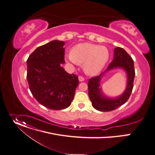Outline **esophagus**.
I'll return each mask as SVG.
<instances>
[{
    "mask_svg": "<svg viewBox=\"0 0 155 155\" xmlns=\"http://www.w3.org/2000/svg\"><path fill=\"white\" fill-rule=\"evenodd\" d=\"M84 80H85V79H84V78L83 77H81V76H79L78 77V80H79V81H84Z\"/></svg>",
    "mask_w": 155,
    "mask_h": 155,
    "instance_id": "34e87169",
    "label": "esophagus"
}]
</instances>
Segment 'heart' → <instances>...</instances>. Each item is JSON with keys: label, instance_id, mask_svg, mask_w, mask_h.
Masks as SVG:
<instances>
[{"label": "heart", "instance_id": "heart-1", "mask_svg": "<svg viewBox=\"0 0 155 155\" xmlns=\"http://www.w3.org/2000/svg\"><path fill=\"white\" fill-rule=\"evenodd\" d=\"M109 58L107 48L84 43L74 46L71 54L65 55V60L74 64H83L85 72L90 75H94L101 71Z\"/></svg>", "mask_w": 155, "mask_h": 155}]
</instances>
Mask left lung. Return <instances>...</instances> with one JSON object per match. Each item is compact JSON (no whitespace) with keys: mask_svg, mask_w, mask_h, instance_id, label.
Wrapping results in <instances>:
<instances>
[{"mask_svg":"<svg viewBox=\"0 0 155 155\" xmlns=\"http://www.w3.org/2000/svg\"><path fill=\"white\" fill-rule=\"evenodd\" d=\"M122 69L125 71L127 76V84L124 91L119 96L109 97L102 90L101 81L104 75L110 70ZM134 61L124 49L117 47L114 50V59L109 65L105 71L99 76L89 80L88 95L93 107L101 112L113 110L127 102L129 98L134 87L135 78Z\"/></svg>","mask_w":155,"mask_h":155,"instance_id":"obj_1","label":"left lung"}]
</instances>
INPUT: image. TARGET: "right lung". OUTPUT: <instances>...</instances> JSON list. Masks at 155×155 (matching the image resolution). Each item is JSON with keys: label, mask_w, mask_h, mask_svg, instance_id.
<instances>
[{"label": "right lung", "mask_w": 155, "mask_h": 155, "mask_svg": "<svg viewBox=\"0 0 155 155\" xmlns=\"http://www.w3.org/2000/svg\"><path fill=\"white\" fill-rule=\"evenodd\" d=\"M65 42L54 40L36 48L26 61L30 90L35 99L52 110L71 104L78 85V77L68 74L62 65Z\"/></svg>", "instance_id": "right-lung-1"}]
</instances>
